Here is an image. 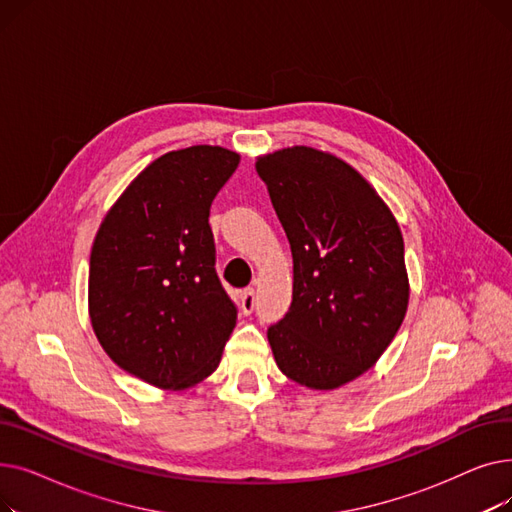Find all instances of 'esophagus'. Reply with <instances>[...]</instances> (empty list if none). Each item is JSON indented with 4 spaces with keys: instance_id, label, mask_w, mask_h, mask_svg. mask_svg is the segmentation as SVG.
I'll return each instance as SVG.
<instances>
[{
    "instance_id": "esophagus-1",
    "label": "esophagus",
    "mask_w": 512,
    "mask_h": 512,
    "mask_svg": "<svg viewBox=\"0 0 512 512\" xmlns=\"http://www.w3.org/2000/svg\"><path fill=\"white\" fill-rule=\"evenodd\" d=\"M238 303H240V311L249 315L255 309V290L253 288H245L240 290L238 294Z\"/></svg>"
}]
</instances>
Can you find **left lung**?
Listing matches in <instances>:
<instances>
[{
	"mask_svg": "<svg viewBox=\"0 0 512 512\" xmlns=\"http://www.w3.org/2000/svg\"><path fill=\"white\" fill-rule=\"evenodd\" d=\"M292 251V303L267 330L280 371L334 390L371 369L409 307L405 242L375 188L340 157L297 145L257 157Z\"/></svg>",
	"mask_w": 512,
	"mask_h": 512,
	"instance_id": "1",
	"label": "left lung"
}]
</instances>
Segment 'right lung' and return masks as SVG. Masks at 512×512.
<instances>
[{
	"instance_id": "1",
	"label": "right lung",
	"mask_w": 512,
	"mask_h": 512,
	"mask_svg": "<svg viewBox=\"0 0 512 512\" xmlns=\"http://www.w3.org/2000/svg\"><path fill=\"white\" fill-rule=\"evenodd\" d=\"M240 155L218 145L170 151L105 213L89 265L93 332L118 367L161 390L220 365L236 307L215 274L209 207Z\"/></svg>"
}]
</instances>
